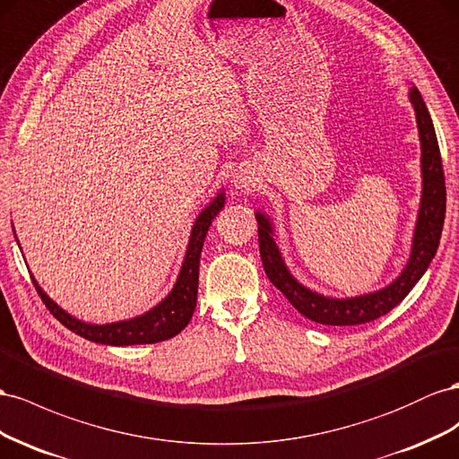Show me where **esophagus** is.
<instances>
[{
  "label": "esophagus",
  "instance_id": "esophagus-1",
  "mask_svg": "<svg viewBox=\"0 0 459 459\" xmlns=\"http://www.w3.org/2000/svg\"><path fill=\"white\" fill-rule=\"evenodd\" d=\"M234 186H237L238 190H250L252 180H247L246 177H237L234 178Z\"/></svg>",
  "mask_w": 459,
  "mask_h": 459
}]
</instances>
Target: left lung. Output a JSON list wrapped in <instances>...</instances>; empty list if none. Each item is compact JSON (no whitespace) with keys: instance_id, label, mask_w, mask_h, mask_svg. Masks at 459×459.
I'll return each mask as SVG.
<instances>
[{"instance_id":"8db88e82","label":"left lung","mask_w":459,"mask_h":459,"mask_svg":"<svg viewBox=\"0 0 459 459\" xmlns=\"http://www.w3.org/2000/svg\"><path fill=\"white\" fill-rule=\"evenodd\" d=\"M408 98L415 111L419 143H421V200H419L410 259L390 284L378 288V290L350 298H333L311 290L288 269L277 238H274V225L271 217L264 212H255L259 254L267 277L274 288H279L284 294L288 302L298 309V313H302L309 321L344 326L369 323L383 317L385 313L394 309L410 294L438 250L444 215H446V186H444L438 140L433 119H430V113L417 86L410 88Z\"/></svg>"}]
</instances>
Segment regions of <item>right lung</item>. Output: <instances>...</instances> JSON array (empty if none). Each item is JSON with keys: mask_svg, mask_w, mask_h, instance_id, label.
Here are the masks:
<instances>
[{"mask_svg": "<svg viewBox=\"0 0 459 459\" xmlns=\"http://www.w3.org/2000/svg\"><path fill=\"white\" fill-rule=\"evenodd\" d=\"M225 200H227L225 190H221L217 192L215 198L198 213V217H195L192 225L185 259H182V265L171 292H169L160 304H155L153 307L140 313L136 317L106 323V325L86 323L82 319H76L69 311H65L61 306H57L30 274L36 290L40 294L46 307L54 313V317L57 321H61L74 334L90 340V342L106 344V346H134V344H155V342H163V340L173 338L185 329L192 319V313L195 309V299H198L200 255H202L204 240L209 230V225H212V221L217 217L221 209L225 207Z\"/></svg>", "mask_w": 459, "mask_h": 459, "instance_id": "right-lung-1", "label": "right lung"}]
</instances>
